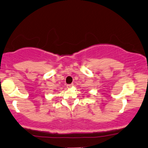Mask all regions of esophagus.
<instances>
[{
	"mask_svg": "<svg viewBox=\"0 0 148 148\" xmlns=\"http://www.w3.org/2000/svg\"><path fill=\"white\" fill-rule=\"evenodd\" d=\"M73 84H69V85H67V87L68 88H70V87H73Z\"/></svg>",
	"mask_w": 148,
	"mask_h": 148,
	"instance_id": "1",
	"label": "esophagus"
}]
</instances>
